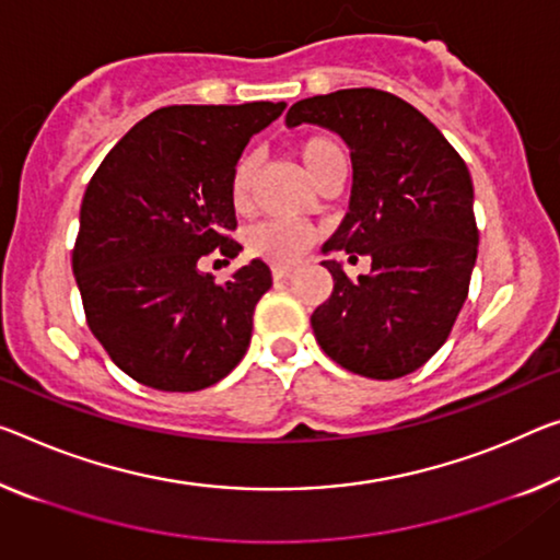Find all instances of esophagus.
I'll return each instance as SVG.
<instances>
[{"label": "esophagus", "instance_id": "obj_1", "mask_svg": "<svg viewBox=\"0 0 560 560\" xmlns=\"http://www.w3.org/2000/svg\"><path fill=\"white\" fill-rule=\"evenodd\" d=\"M272 278L275 280H288V278H292V268H282V265H275Z\"/></svg>", "mask_w": 560, "mask_h": 560}]
</instances>
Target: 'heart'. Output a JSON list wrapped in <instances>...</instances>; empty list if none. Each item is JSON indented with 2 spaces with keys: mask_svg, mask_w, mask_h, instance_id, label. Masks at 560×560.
Here are the masks:
<instances>
[{
  "mask_svg": "<svg viewBox=\"0 0 560 560\" xmlns=\"http://www.w3.org/2000/svg\"><path fill=\"white\" fill-rule=\"evenodd\" d=\"M295 154L307 177L317 183L323 172L332 162H346V150L330 135H310L295 144ZM260 172V158L255 152L240 154L230 175V200L237 212H247L253 205V190ZM315 243V232L305 225H292V222H260L247 235V245L255 255L278 265H292L303 257Z\"/></svg>",
  "mask_w": 560,
  "mask_h": 560,
  "instance_id": "1",
  "label": "heart"
}]
</instances>
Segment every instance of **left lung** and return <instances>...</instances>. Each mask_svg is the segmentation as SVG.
<instances>
[{"label": "left lung", "mask_w": 560, "mask_h": 560, "mask_svg": "<svg viewBox=\"0 0 560 560\" xmlns=\"http://www.w3.org/2000/svg\"><path fill=\"white\" fill-rule=\"evenodd\" d=\"M317 125L350 148L346 220L323 253L370 257L352 282L323 260L332 295L315 310V340L350 373L393 381L418 370L453 330L478 257L466 162L425 115L383 90H338L295 102L285 125Z\"/></svg>", "instance_id": "1"}]
</instances>
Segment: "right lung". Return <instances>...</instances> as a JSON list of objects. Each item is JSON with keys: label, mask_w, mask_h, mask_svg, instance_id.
<instances>
[{"label": "right lung", "mask_w": 560, "mask_h": 560, "mask_svg": "<svg viewBox=\"0 0 560 560\" xmlns=\"http://www.w3.org/2000/svg\"><path fill=\"white\" fill-rule=\"evenodd\" d=\"M282 109L285 102L154 109L92 175L72 272L92 335L137 383L202 390L247 352L270 268L253 260L218 285L197 262L243 250L230 237V175Z\"/></svg>", "instance_id": "right-lung-1"}]
</instances>
